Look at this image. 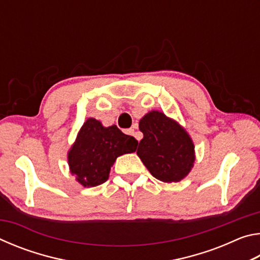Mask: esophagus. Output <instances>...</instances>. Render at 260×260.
I'll return each mask as SVG.
<instances>
[{
    "label": "esophagus",
    "mask_w": 260,
    "mask_h": 260,
    "mask_svg": "<svg viewBox=\"0 0 260 260\" xmlns=\"http://www.w3.org/2000/svg\"><path fill=\"white\" fill-rule=\"evenodd\" d=\"M126 133L128 135H135V131H134V128H128L126 131Z\"/></svg>",
    "instance_id": "esophagus-1"
}]
</instances>
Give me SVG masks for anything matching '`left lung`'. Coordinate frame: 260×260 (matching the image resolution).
I'll return each mask as SVG.
<instances>
[{"label":"left lung","mask_w":260,"mask_h":260,"mask_svg":"<svg viewBox=\"0 0 260 260\" xmlns=\"http://www.w3.org/2000/svg\"><path fill=\"white\" fill-rule=\"evenodd\" d=\"M143 139L138 156L153 177L164 182H178L191 170L195 156L187 132L159 111H151L140 120Z\"/></svg>","instance_id":"left-lung-1"}]
</instances>
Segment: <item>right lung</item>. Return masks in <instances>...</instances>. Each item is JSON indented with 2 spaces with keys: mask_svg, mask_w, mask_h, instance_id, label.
Returning <instances> with one entry per match:
<instances>
[{
  "mask_svg": "<svg viewBox=\"0 0 260 260\" xmlns=\"http://www.w3.org/2000/svg\"><path fill=\"white\" fill-rule=\"evenodd\" d=\"M136 147L138 141L117 126L103 127L99 120L89 118L69 152L70 170L82 186H99L108 180L117 157L135 151Z\"/></svg>",
  "mask_w": 260,
  "mask_h": 260,
  "instance_id": "1",
  "label": "right lung"
}]
</instances>
